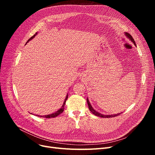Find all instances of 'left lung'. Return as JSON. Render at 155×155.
<instances>
[{
  "mask_svg": "<svg viewBox=\"0 0 155 155\" xmlns=\"http://www.w3.org/2000/svg\"><path fill=\"white\" fill-rule=\"evenodd\" d=\"M125 35H126V36L128 37V38H129L130 39V41L133 42V43L135 45L136 43H135V41H134V39L133 38V37L131 36V35L130 34H129V33H125ZM87 104H88V109H89V110H91V112H92V113H93L94 114H95L96 116H99V117H101V118H112V117H115V116H118V115H120V113H118V114H114V115H106V116H105V115H103L102 114H100V113H99V112H96L94 109H93V108L92 107V106L91 105V104H90V102H89V101H88V99H87Z\"/></svg>",
  "mask_w": 155,
  "mask_h": 155,
  "instance_id": "8db88e82",
  "label": "left lung"
}]
</instances>
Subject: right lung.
I'll return each mask as SVG.
<instances>
[{"mask_svg": "<svg viewBox=\"0 0 155 155\" xmlns=\"http://www.w3.org/2000/svg\"><path fill=\"white\" fill-rule=\"evenodd\" d=\"M37 34H35V35H36ZM35 35H33L31 37H30V38L28 40V41H27V43L30 40H31V39H33L34 38V37L35 36ZM67 98H68V94L67 95V97H66V98H65V100H64V104H63V106L61 107V109H59V110H58L57 112H54V113H52V114H48V115H45V116H41L40 117H44V118H55V117H56V116H58V115H59L60 114H61L62 112L64 111V105H65V103H66V101H67ZM38 116H39V115H38Z\"/></svg>", "mask_w": 155, "mask_h": 155, "instance_id": "1", "label": "right lung"}]
</instances>
